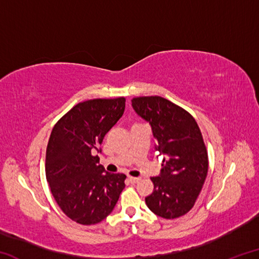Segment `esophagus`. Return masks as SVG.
I'll list each match as a JSON object with an SVG mask.
<instances>
[{"instance_id":"34e87169","label":"esophagus","mask_w":259,"mask_h":259,"mask_svg":"<svg viewBox=\"0 0 259 259\" xmlns=\"http://www.w3.org/2000/svg\"><path fill=\"white\" fill-rule=\"evenodd\" d=\"M128 181H129L131 184H136V183H138V182L140 181V178H138V177H129Z\"/></svg>"}]
</instances>
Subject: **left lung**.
I'll use <instances>...</instances> for the list:
<instances>
[{
	"label": "left lung",
	"instance_id": "left-lung-1",
	"mask_svg": "<svg viewBox=\"0 0 259 259\" xmlns=\"http://www.w3.org/2000/svg\"><path fill=\"white\" fill-rule=\"evenodd\" d=\"M135 112L147 121L163 155L159 176L152 177V194L145 198L156 216L174 219L194 205L208 174V153L196 121L170 100L151 96L131 100Z\"/></svg>",
	"mask_w": 259,
	"mask_h": 259
}]
</instances>
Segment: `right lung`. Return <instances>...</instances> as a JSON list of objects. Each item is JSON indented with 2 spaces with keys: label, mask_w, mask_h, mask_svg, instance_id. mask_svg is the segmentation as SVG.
I'll return each instance as SVG.
<instances>
[{
  "label": "right lung",
  "mask_w": 259,
  "mask_h": 259,
  "mask_svg": "<svg viewBox=\"0 0 259 259\" xmlns=\"http://www.w3.org/2000/svg\"><path fill=\"white\" fill-rule=\"evenodd\" d=\"M124 108V97L87 100L65 114L51 131L47 181L59 208L78 224L94 225L106 218L125 186V175L105 171L95 155Z\"/></svg>",
  "instance_id": "obj_1"
}]
</instances>
